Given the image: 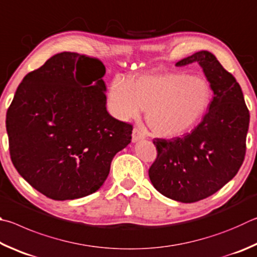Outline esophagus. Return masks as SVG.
<instances>
[{
  "label": "esophagus",
  "mask_w": 257,
  "mask_h": 257,
  "mask_svg": "<svg viewBox=\"0 0 257 257\" xmlns=\"http://www.w3.org/2000/svg\"><path fill=\"white\" fill-rule=\"evenodd\" d=\"M146 138V133L141 127H134L132 132V141L137 142L139 140H142V139Z\"/></svg>",
  "instance_id": "1"
}]
</instances>
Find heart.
I'll return each mask as SVG.
<instances>
[{"label":"heart","mask_w":257,"mask_h":257,"mask_svg":"<svg viewBox=\"0 0 257 257\" xmlns=\"http://www.w3.org/2000/svg\"><path fill=\"white\" fill-rule=\"evenodd\" d=\"M210 100L209 83L182 72L145 75L132 82L116 79L109 90L112 114L131 119L146 109L149 127L163 137H175L192 128L204 115Z\"/></svg>","instance_id":"b5f03b06"}]
</instances>
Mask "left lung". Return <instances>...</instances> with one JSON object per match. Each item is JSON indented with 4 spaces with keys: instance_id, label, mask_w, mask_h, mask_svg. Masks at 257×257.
I'll use <instances>...</instances> for the list:
<instances>
[{
    "instance_id": "8db88e82",
    "label": "left lung",
    "mask_w": 257,
    "mask_h": 257,
    "mask_svg": "<svg viewBox=\"0 0 257 257\" xmlns=\"http://www.w3.org/2000/svg\"><path fill=\"white\" fill-rule=\"evenodd\" d=\"M194 62L213 91L209 109L190 133L154 139L157 158L149 169L156 190L183 203L206 199L236 176L245 159L249 125V110L235 76L208 51L193 54L176 66Z\"/></svg>"
}]
</instances>
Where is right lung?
I'll return each mask as SVG.
<instances>
[{
	"label": "right lung",
	"mask_w": 257,
	"mask_h": 257,
	"mask_svg": "<svg viewBox=\"0 0 257 257\" xmlns=\"http://www.w3.org/2000/svg\"><path fill=\"white\" fill-rule=\"evenodd\" d=\"M105 65L63 52L27 74L7 111L13 165L35 190L56 201L96 192L117 152L132 139V124L106 109Z\"/></svg>",
	"instance_id": "obj_1"
}]
</instances>
